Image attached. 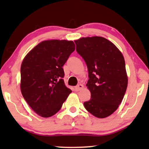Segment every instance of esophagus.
<instances>
[{"instance_id": "esophagus-1", "label": "esophagus", "mask_w": 149, "mask_h": 149, "mask_svg": "<svg viewBox=\"0 0 149 149\" xmlns=\"http://www.w3.org/2000/svg\"><path fill=\"white\" fill-rule=\"evenodd\" d=\"M84 85L83 84H78L77 86L75 87V90L77 91H81V89H83V88H84Z\"/></svg>"}]
</instances>
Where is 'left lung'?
Returning a JSON list of instances; mask_svg holds the SVG:
<instances>
[{"label":"left lung","instance_id":"obj_1","mask_svg":"<svg viewBox=\"0 0 149 149\" xmlns=\"http://www.w3.org/2000/svg\"><path fill=\"white\" fill-rule=\"evenodd\" d=\"M76 51L86 63L91 99L84 103L94 116L104 118L121 104L127 87L124 58L119 49L102 37H82L75 41Z\"/></svg>","mask_w":149,"mask_h":149}]
</instances>
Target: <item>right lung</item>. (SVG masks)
<instances>
[{
  "mask_svg": "<svg viewBox=\"0 0 149 149\" xmlns=\"http://www.w3.org/2000/svg\"><path fill=\"white\" fill-rule=\"evenodd\" d=\"M75 49L72 41H44L35 46L22 63V94L41 117L49 118L58 112L72 93L65 85L62 66Z\"/></svg>",
  "mask_w": 149,
  "mask_h": 149,
  "instance_id": "add662e5",
  "label": "right lung"
}]
</instances>
